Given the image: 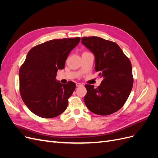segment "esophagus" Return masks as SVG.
Here are the masks:
<instances>
[{"instance_id": "esophagus-1", "label": "esophagus", "mask_w": 158, "mask_h": 158, "mask_svg": "<svg viewBox=\"0 0 158 158\" xmlns=\"http://www.w3.org/2000/svg\"><path fill=\"white\" fill-rule=\"evenodd\" d=\"M76 86L77 87H80V86H81V85H82V84H80V83H76Z\"/></svg>"}]
</instances>
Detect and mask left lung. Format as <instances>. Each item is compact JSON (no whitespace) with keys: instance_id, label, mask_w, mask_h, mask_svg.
<instances>
[{"instance_id":"8db88e82","label":"left lung","mask_w":158,"mask_h":158,"mask_svg":"<svg viewBox=\"0 0 158 158\" xmlns=\"http://www.w3.org/2000/svg\"><path fill=\"white\" fill-rule=\"evenodd\" d=\"M82 44L95 56V70L103 80L97 88L85 85V106L90 111L108 115L125 103L133 85L131 61L115 43L99 37H84Z\"/></svg>"}]
</instances>
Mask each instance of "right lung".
Returning <instances> with one entry per match:
<instances>
[{"mask_svg":"<svg viewBox=\"0 0 158 158\" xmlns=\"http://www.w3.org/2000/svg\"><path fill=\"white\" fill-rule=\"evenodd\" d=\"M80 41V37L50 40L28 52L19 71L20 92L23 102L36 115L55 117L67 107L76 84L71 81L61 84L56 76Z\"/></svg>","mask_w":158,"mask_h":158,"instance_id":"1","label":"right lung"}]
</instances>
